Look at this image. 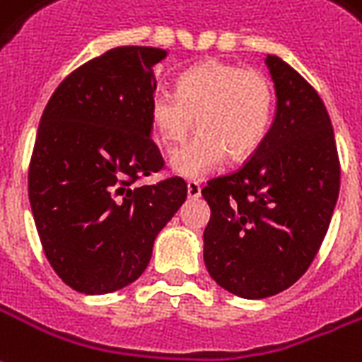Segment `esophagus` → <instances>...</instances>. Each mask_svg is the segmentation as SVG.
Listing matches in <instances>:
<instances>
[{"label":"esophagus","mask_w":362,"mask_h":362,"mask_svg":"<svg viewBox=\"0 0 362 362\" xmlns=\"http://www.w3.org/2000/svg\"><path fill=\"white\" fill-rule=\"evenodd\" d=\"M202 195V184L197 180H188V197L195 199Z\"/></svg>","instance_id":"esophagus-1"}]
</instances>
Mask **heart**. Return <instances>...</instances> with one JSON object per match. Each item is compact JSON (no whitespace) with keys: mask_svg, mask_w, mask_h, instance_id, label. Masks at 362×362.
Returning a JSON list of instances; mask_svg holds the SVG:
<instances>
[{"mask_svg":"<svg viewBox=\"0 0 362 362\" xmlns=\"http://www.w3.org/2000/svg\"><path fill=\"white\" fill-rule=\"evenodd\" d=\"M274 113V86L263 72L207 61L182 72L176 93L157 92L149 103V122L163 147L174 151L170 168L186 178H202L226 159H247L267 138Z\"/></svg>","mask_w":362,"mask_h":362,"instance_id":"b5f03b06","label":"heart"}]
</instances>
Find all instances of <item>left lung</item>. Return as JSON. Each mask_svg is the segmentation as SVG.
<instances>
[{"mask_svg":"<svg viewBox=\"0 0 362 362\" xmlns=\"http://www.w3.org/2000/svg\"><path fill=\"white\" fill-rule=\"evenodd\" d=\"M276 117L243 167L202 189L211 207L203 259L221 288L245 299L288 290L318 249L339 194L338 147L317 90L276 55L267 57Z\"/></svg>","mask_w":362,"mask_h":362,"instance_id":"1","label":"left lung"}]
</instances>
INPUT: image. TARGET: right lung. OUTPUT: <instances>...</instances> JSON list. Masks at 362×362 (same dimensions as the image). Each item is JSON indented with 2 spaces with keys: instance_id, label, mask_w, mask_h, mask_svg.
Here are the masks:
<instances>
[{
  "instance_id": "obj_1",
  "label": "right lung",
  "mask_w": 362,
  "mask_h": 362,
  "mask_svg": "<svg viewBox=\"0 0 362 362\" xmlns=\"http://www.w3.org/2000/svg\"><path fill=\"white\" fill-rule=\"evenodd\" d=\"M165 49L122 45L72 71L47 101L28 167V197L52 269L72 290L111 293L141 276L153 242L186 202L151 140L153 66Z\"/></svg>"
}]
</instances>
